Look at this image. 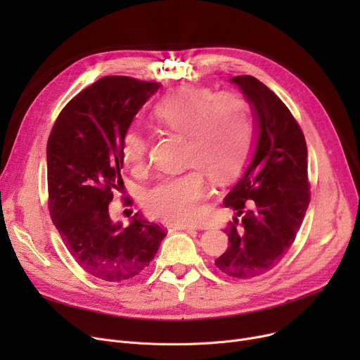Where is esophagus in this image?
<instances>
[{
  "mask_svg": "<svg viewBox=\"0 0 360 360\" xmlns=\"http://www.w3.org/2000/svg\"><path fill=\"white\" fill-rule=\"evenodd\" d=\"M169 228H172V231H186L188 233H197V229L194 228H190V226H169Z\"/></svg>",
  "mask_w": 360,
  "mask_h": 360,
  "instance_id": "34e87169",
  "label": "esophagus"
}]
</instances>
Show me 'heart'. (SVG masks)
Wrapping results in <instances>:
<instances>
[{"instance_id": "b5f03b06", "label": "heart", "mask_w": 360, "mask_h": 360, "mask_svg": "<svg viewBox=\"0 0 360 360\" xmlns=\"http://www.w3.org/2000/svg\"><path fill=\"white\" fill-rule=\"evenodd\" d=\"M159 128L186 137L185 162L194 166L185 174L167 176L148 188L146 210L170 224H194L202 214L209 194L205 176L224 182L247 165L254 147V120L248 99L232 90L214 93L209 87L184 84L167 91L153 108ZM150 140L143 131L128 128L121 155L132 170L147 163Z\"/></svg>"}]
</instances>
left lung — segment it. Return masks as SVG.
Masks as SVG:
<instances>
[{"mask_svg":"<svg viewBox=\"0 0 360 360\" xmlns=\"http://www.w3.org/2000/svg\"><path fill=\"white\" fill-rule=\"evenodd\" d=\"M259 124L255 156L223 204L238 217L224 228L229 247L216 267L247 280L274 269L295 242L311 201L305 136L289 108L252 75L232 79Z\"/></svg>","mask_w":360,"mask_h":360,"instance_id":"1","label":"left lung"}]
</instances>
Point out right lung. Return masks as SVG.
<instances>
[{
    "label": "right lung",
    "mask_w": 360,
    "mask_h": 360,
    "mask_svg": "<svg viewBox=\"0 0 360 360\" xmlns=\"http://www.w3.org/2000/svg\"><path fill=\"white\" fill-rule=\"evenodd\" d=\"M158 89L156 82L108 75L64 106L48 139L51 219L79 266L103 281L139 276L167 233L139 214L128 228L109 216L113 193L124 185L122 136ZM124 202L129 205L131 198Z\"/></svg>",
    "instance_id": "1"
}]
</instances>
